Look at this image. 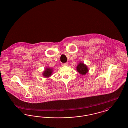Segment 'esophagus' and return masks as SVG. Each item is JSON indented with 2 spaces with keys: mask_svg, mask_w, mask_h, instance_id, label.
<instances>
[{
  "mask_svg": "<svg viewBox=\"0 0 128 128\" xmlns=\"http://www.w3.org/2000/svg\"><path fill=\"white\" fill-rule=\"evenodd\" d=\"M69 64L68 62H66V63H62V66H67Z\"/></svg>",
  "mask_w": 128,
  "mask_h": 128,
  "instance_id": "obj_1",
  "label": "esophagus"
}]
</instances>
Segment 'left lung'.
Listing matches in <instances>:
<instances>
[{"label":"left lung","mask_w":128,"mask_h":128,"mask_svg":"<svg viewBox=\"0 0 128 128\" xmlns=\"http://www.w3.org/2000/svg\"><path fill=\"white\" fill-rule=\"evenodd\" d=\"M77 70L78 72L82 75H86L88 71L87 66L83 63H79L77 66Z\"/></svg>","instance_id":"left-lung-1"}]
</instances>
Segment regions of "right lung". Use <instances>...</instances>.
Instances as JSON below:
<instances>
[{
    "label": "right lung",
    "mask_w": 128,
    "mask_h": 128,
    "mask_svg": "<svg viewBox=\"0 0 128 128\" xmlns=\"http://www.w3.org/2000/svg\"><path fill=\"white\" fill-rule=\"evenodd\" d=\"M52 73V69L48 68L44 70L43 75L44 77H49L51 76Z\"/></svg>",
    "instance_id": "right-lung-1"
}]
</instances>
